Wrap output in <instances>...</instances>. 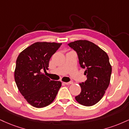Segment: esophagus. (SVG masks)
Here are the masks:
<instances>
[{
  "label": "esophagus",
  "mask_w": 129,
  "mask_h": 129,
  "mask_svg": "<svg viewBox=\"0 0 129 129\" xmlns=\"http://www.w3.org/2000/svg\"><path fill=\"white\" fill-rule=\"evenodd\" d=\"M64 83L66 85H71L73 83V82H64Z\"/></svg>",
  "instance_id": "1"
}]
</instances>
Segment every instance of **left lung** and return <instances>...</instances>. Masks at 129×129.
Segmentation results:
<instances>
[{
  "label": "left lung",
  "instance_id": "left-lung-1",
  "mask_svg": "<svg viewBox=\"0 0 129 129\" xmlns=\"http://www.w3.org/2000/svg\"><path fill=\"white\" fill-rule=\"evenodd\" d=\"M69 46L77 52L87 77L85 83H79L81 92L76 100L83 106H93L102 99L109 85L112 67L109 57L98 46L86 40L71 42Z\"/></svg>",
  "mask_w": 129,
  "mask_h": 129
}]
</instances>
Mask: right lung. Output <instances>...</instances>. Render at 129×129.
<instances>
[{
    "label": "right lung",
    "instance_id": "add662e5",
    "mask_svg": "<svg viewBox=\"0 0 129 129\" xmlns=\"http://www.w3.org/2000/svg\"><path fill=\"white\" fill-rule=\"evenodd\" d=\"M61 44L36 42L18 56L14 71L15 83L27 103L35 108H44L52 103L61 86V82L50 80L41 71L49 69L51 57Z\"/></svg>",
    "mask_w": 129,
    "mask_h": 129
}]
</instances>
